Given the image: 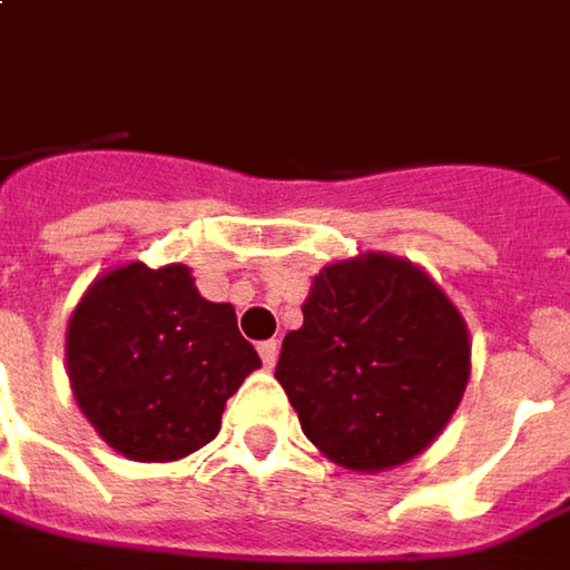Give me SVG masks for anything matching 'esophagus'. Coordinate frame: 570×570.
<instances>
[{"label":"esophagus","mask_w":570,"mask_h":570,"mask_svg":"<svg viewBox=\"0 0 570 570\" xmlns=\"http://www.w3.org/2000/svg\"><path fill=\"white\" fill-rule=\"evenodd\" d=\"M277 352H281L277 340H265V343H258V355H262V365L265 367L277 365Z\"/></svg>","instance_id":"1"}]
</instances>
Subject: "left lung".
I'll list each match as a JSON object with an SVG mask.
<instances>
[{
  "instance_id": "1",
  "label": "left lung",
  "mask_w": 570,
  "mask_h": 570,
  "mask_svg": "<svg viewBox=\"0 0 570 570\" xmlns=\"http://www.w3.org/2000/svg\"><path fill=\"white\" fill-rule=\"evenodd\" d=\"M468 374L459 308L424 271L383 253L317 274L274 371L302 433L331 462L365 474L431 446Z\"/></svg>"
}]
</instances>
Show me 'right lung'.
<instances>
[{
  "instance_id": "obj_1",
  "label": "right lung",
  "mask_w": 570,
  "mask_h": 570,
  "mask_svg": "<svg viewBox=\"0 0 570 570\" xmlns=\"http://www.w3.org/2000/svg\"><path fill=\"white\" fill-rule=\"evenodd\" d=\"M65 355L80 412L134 462H174L212 443L224 402L262 367L230 302L203 299L187 265L142 262L92 281Z\"/></svg>"
}]
</instances>
